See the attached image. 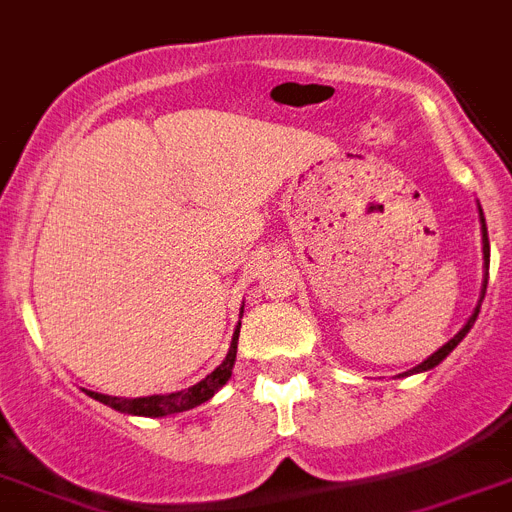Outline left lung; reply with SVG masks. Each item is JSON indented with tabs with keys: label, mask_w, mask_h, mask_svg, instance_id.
Wrapping results in <instances>:
<instances>
[{
	"label": "left lung",
	"mask_w": 512,
	"mask_h": 512,
	"mask_svg": "<svg viewBox=\"0 0 512 512\" xmlns=\"http://www.w3.org/2000/svg\"><path fill=\"white\" fill-rule=\"evenodd\" d=\"M479 222H482V253H484V282H482V295H479V303H476V308H474V313H471V316H469V321L464 323V329L458 331V334L453 336V339H448V342H445L443 347L438 349V352H432V355L427 357V360L419 362L417 368H412V370H406V373H401V378H404V375H414V373H427V370H432V368H435V365H440V362H443L445 357L451 355L453 349H456L458 344H461V339H464V336L469 334L471 326H474L476 316H479V308H482L484 292H487V279H489V238H487V222H484L482 207H479Z\"/></svg>",
	"instance_id": "obj_1"
}]
</instances>
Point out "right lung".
<instances>
[{"label":"right lung","mask_w":512,"mask_h":512,"mask_svg":"<svg viewBox=\"0 0 512 512\" xmlns=\"http://www.w3.org/2000/svg\"><path fill=\"white\" fill-rule=\"evenodd\" d=\"M240 313H243V310H240ZM238 334H240V323L235 326L233 342H230L225 360H222L220 365L207 375V378H202L199 383L189 386L186 391L155 393V396H139V399H119V396H106V393H95V391H85V393L87 396H93L95 401H100V404L116 409V412L134 414V417H168V414L189 412V409H194V406L212 399L214 393L220 391V388L230 381L233 365H235V355H238Z\"/></svg>","instance_id":"obj_1"}]
</instances>
